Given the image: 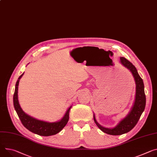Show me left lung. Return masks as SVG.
<instances>
[{
    "label": "left lung",
    "mask_w": 157,
    "mask_h": 157,
    "mask_svg": "<svg viewBox=\"0 0 157 157\" xmlns=\"http://www.w3.org/2000/svg\"><path fill=\"white\" fill-rule=\"evenodd\" d=\"M120 63L129 70L132 74L136 84L135 99L131 110L128 115L122 119L115 127L109 128L99 124L93 114V118L96 124L104 133L111 135H121L131 131L138 123L141 114L144 111L146 105V96L145 94L144 84L141 78L137 69L132 63L123 57L120 58Z\"/></svg>",
    "instance_id": "left-lung-1"
}]
</instances>
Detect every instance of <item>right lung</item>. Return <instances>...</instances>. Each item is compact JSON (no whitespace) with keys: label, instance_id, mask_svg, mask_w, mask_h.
<instances>
[{"label":"right lung","instance_id":"add662e5","mask_svg":"<svg viewBox=\"0 0 157 157\" xmlns=\"http://www.w3.org/2000/svg\"><path fill=\"white\" fill-rule=\"evenodd\" d=\"M24 73L19 76L18 80L16 82L15 91H14L13 97V106L14 108H15V110L16 111V113L21 123L28 130L40 136H48L58 133L63 129V128L67 123L69 120V111L72 106H71L67 109L64 117L59 121L56 122H48L45 121L39 120L28 115L21 108L18 100L19 83Z\"/></svg>","mask_w":157,"mask_h":157}]
</instances>
